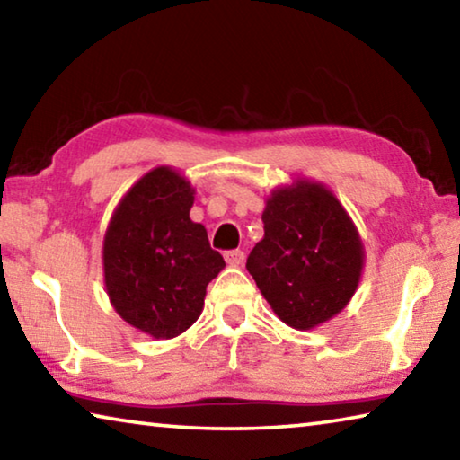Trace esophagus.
Segmentation results:
<instances>
[{"mask_svg": "<svg viewBox=\"0 0 460 460\" xmlns=\"http://www.w3.org/2000/svg\"><path fill=\"white\" fill-rule=\"evenodd\" d=\"M225 261H227L231 268H239L241 263L245 261V253L239 252V249H235V252H227L225 253Z\"/></svg>", "mask_w": 460, "mask_h": 460, "instance_id": "obj_1", "label": "esophagus"}]
</instances>
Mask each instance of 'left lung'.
<instances>
[{"label": "left lung", "instance_id": "obj_1", "mask_svg": "<svg viewBox=\"0 0 460 460\" xmlns=\"http://www.w3.org/2000/svg\"><path fill=\"white\" fill-rule=\"evenodd\" d=\"M263 237L247 258L263 298L296 331L337 316L359 288L365 247L351 215L323 182L296 176L271 189Z\"/></svg>", "mask_w": 460, "mask_h": 460}]
</instances>
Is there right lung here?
I'll list each match as a JSON object with an SVG mask.
<instances>
[{
    "label": "right lung",
    "mask_w": 460,
    "mask_h": 460,
    "mask_svg": "<svg viewBox=\"0 0 460 460\" xmlns=\"http://www.w3.org/2000/svg\"><path fill=\"white\" fill-rule=\"evenodd\" d=\"M194 189L172 166H155L123 194L103 237L109 302L129 326L174 339L197 323L207 284L225 268L205 225L190 219Z\"/></svg>",
    "instance_id": "1"
}]
</instances>
